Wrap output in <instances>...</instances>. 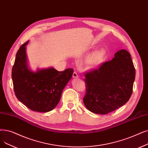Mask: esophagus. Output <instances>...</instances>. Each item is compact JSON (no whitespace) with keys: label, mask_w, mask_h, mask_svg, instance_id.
Returning a JSON list of instances; mask_svg holds the SVG:
<instances>
[{"label":"esophagus","mask_w":148,"mask_h":148,"mask_svg":"<svg viewBox=\"0 0 148 148\" xmlns=\"http://www.w3.org/2000/svg\"><path fill=\"white\" fill-rule=\"evenodd\" d=\"M73 77L74 79H77V78H79V75L77 74L76 72H74V73L73 74Z\"/></svg>","instance_id":"obj_1"}]
</instances>
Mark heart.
<instances>
[{
    "mask_svg": "<svg viewBox=\"0 0 148 148\" xmlns=\"http://www.w3.org/2000/svg\"><path fill=\"white\" fill-rule=\"evenodd\" d=\"M106 55V50L103 48L94 51L86 59V63L89 69H93L97 67L103 60Z\"/></svg>",
    "mask_w": 148,
    "mask_h": 148,
    "instance_id": "b5f03b06",
    "label": "heart"
}]
</instances>
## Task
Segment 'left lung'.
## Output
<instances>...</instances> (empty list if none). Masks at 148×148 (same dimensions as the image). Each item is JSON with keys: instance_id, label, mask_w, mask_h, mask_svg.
<instances>
[{"instance_id": "left-lung-1", "label": "left lung", "mask_w": 148, "mask_h": 148, "mask_svg": "<svg viewBox=\"0 0 148 148\" xmlns=\"http://www.w3.org/2000/svg\"><path fill=\"white\" fill-rule=\"evenodd\" d=\"M136 77L131 54L120 49L114 57L85 75L86 92L83 103L88 110L106 114L123 106L130 100Z\"/></svg>"}]
</instances>
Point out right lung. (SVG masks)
<instances>
[{
  "label": "right lung",
  "mask_w": 148,
  "mask_h": 148,
  "mask_svg": "<svg viewBox=\"0 0 148 148\" xmlns=\"http://www.w3.org/2000/svg\"><path fill=\"white\" fill-rule=\"evenodd\" d=\"M28 42L18 50L12 69L14 92L17 99L30 110L47 112L59 103L63 90L71 79L74 71L68 68L58 71L53 67L32 71L26 52Z\"/></svg>",
  "instance_id": "1"
}]
</instances>
